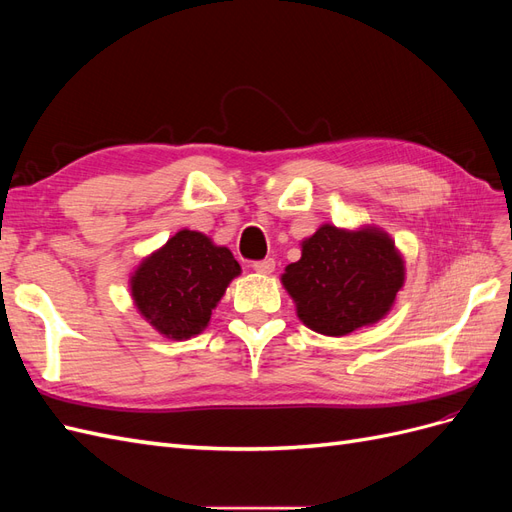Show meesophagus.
Instances as JSON below:
<instances>
[{"mask_svg": "<svg viewBox=\"0 0 512 512\" xmlns=\"http://www.w3.org/2000/svg\"><path fill=\"white\" fill-rule=\"evenodd\" d=\"M254 271L256 273H262V275H269L275 271V260L273 258H265V260H256L254 262Z\"/></svg>", "mask_w": 512, "mask_h": 512, "instance_id": "obj_1", "label": "esophagus"}]
</instances>
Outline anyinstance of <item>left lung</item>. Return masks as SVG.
Listing matches in <instances>:
<instances>
[{
    "mask_svg": "<svg viewBox=\"0 0 512 512\" xmlns=\"http://www.w3.org/2000/svg\"><path fill=\"white\" fill-rule=\"evenodd\" d=\"M301 247V258L286 267L282 284L305 327L342 337L391 312L406 267L384 230L324 224Z\"/></svg>",
    "mask_w": 512,
    "mask_h": 512,
    "instance_id": "obj_1",
    "label": "left lung"
}]
</instances>
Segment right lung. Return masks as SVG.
<instances>
[{"label": "right lung", "mask_w": 512, "mask_h": 512, "mask_svg": "<svg viewBox=\"0 0 512 512\" xmlns=\"http://www.w3.org/2000/svg\"><path fill=\"white\" fill-rule=\"evenodd\" d=\"M241 273L228 247L203 232L179 230L147 256L130 280L134 305L168 339H190L203 331L228 284Z\"/></svg>", "instance_id": "1"}]
</instances>
